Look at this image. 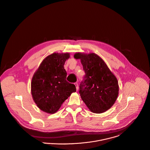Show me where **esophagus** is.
Listing matches in <instances>:
<instances>
[{
	"mask_svg": "<svg viewBox=\"0 0 150 150\" xmlns=\"http://www.w3.org/2000/svg\"><path fill=\"white\" fill-rule=\"evenodd\" d=\"M74 84H75V86H76V91H78V89H79V88H78V83H77V82H76V83H75Z\"/></svg>",
	"mask_w": 150,
	"mask_h": 150,
	"instance_id": "1",
	"label": "esophagus"
}]
</instances>
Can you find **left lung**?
Instances as JSON below:
<instances>
[{
    "label": "left lung",
    "mask_w": 150,
    "mask_h": 150,
    "mask_svg": "<svg viewBox=\"0 0 150 150\" xmlns=\"http://www.w3.org/2000/svg\"><path fill=\"white\" fill-rule=\"evenodd\" d=\"M85 75L79 86L82 100L91 112L101 114L109 110L119 94L118 82L104 61L95 53H76Z\"/></svg>",
    "instance_id": "obj_1"
}]
</instances>
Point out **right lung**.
I'll use <instances>...</instances> for the list:
<instances>
[{"label": "right lung", "mask_w": 150, "mask_h": 150, "mask_svg": "<svg viewBox=\"0 0 150 150\" xmlns=\"http://www.w3.org/2000/svg\"><path fill=\"white\" fill-rule=\"evenodd\" d=\"M70 57L68 53H54L47 56L34 73L31 94L38 107L48 114H54L62 104L76 91L75 85L66 81L64 65Z\"/></svg>", "instance_id": "add662e5"}]
</instances>
